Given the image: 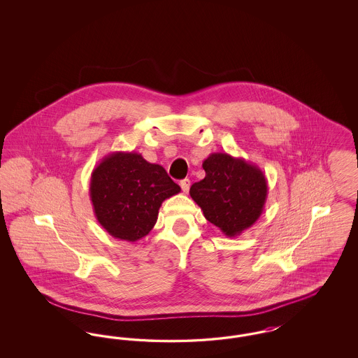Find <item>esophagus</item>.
I'll list each match as a JSON object with an SVG mask.
<instances>
[{
  "label": "esophagus",
  "mask_w": 358,
  "mask_h": 358,
  "mask_svg": "<svg viewBox=\"0 0 358 358\" xmlns=\"http://www.w3.org/2000/svg\"><path fill=\"white\" fill-rule=\"evenodd\" d=\"M180 185H181V189H182V192H185V193H187V190H189V187H190V180H189V178H185V180H182V181L180 182Z\"/></svg>",
  "instance_id": "obj_1"
}]
</instances>
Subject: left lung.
<instances>
[{
	"label": "left lung",
	"mask_w": 358,
	"mask_h": 358,
	"mask_svg": "<svg viewBox=\"0 0 358 358\" xmlns=\"http://www.w3.org/2000/svg\"><path fill=\"white\" fill-rule=\"evenodd\" d=\"M203 168L205 178L190 187V197L227 238L240 236L263 213L268 192L264 173L227 153L209 154Z\"/></svg>",
	"instance_id": "1"
}]
</instances>
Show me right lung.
<instances>
[{"instance_id": "add662e5", "label": "right lung", "mask_w": 358, "mask_h": 358, "mask_svg": "<svg viewBox=\"0 0 358 358\" xmlns=\"http://www.w3.org/2000/svg\"><path fill=\"white\" fill-rule=\"evenodd\" d=\"M180 192L161 165L134 152L106 155L90 181L98 222L113 238L131 243L153 229L162 203Z\"/></svg>"}]
</instances>
